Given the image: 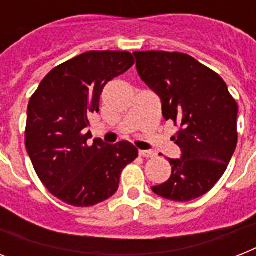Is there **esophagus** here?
Masks as SVG:
<instances>
[{
  "mask_svg": "<svg viewBox=\"0 0 256 256\" xmlns=\"http://www.w3.org/2000/svg\"><path fill=\"white\" fill-rule=\"evenodd\" d=\"M140 156H144V158H154L156 154L154 152H150V150H140Z\"/></svg>",
  "mask_w": 256,
  "mask_h": 256,
  "instance_id": "34e87169",
  "label": "esophagus"
}]
</instances>
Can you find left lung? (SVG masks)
Segmentation results:
<instances>
[{
	"label": "left lung",
	"instance_id": "obj_1",
	"mask_svg": "<svg viewBox=\"0 0 256 256\" xmlns=\"http://www.w3.org/2000/svg\"><path fill=\"white\" fill-rule=\"evenodd\" d=\"M134 57L140 80L160 98L164 118L179 124L172 140L180 158L168 160L171 176L152 190L175 202L199 198L215 186L234 154L238 104L218 74L187 54L136 52Z\"/></svg>",
	"mask_w": 256,
	"mask_h": 256
}]
</instances>
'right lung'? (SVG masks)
Listing matches in <instances>:
<instances>
[{"instance_id": "1", "label": "right lung", "mask_w": 256, "mask_h": 256, "mask_svg": "<svg viewBox=\"0 0 256 256\" xmlns=\"http://www.w3.org/2000/svg\"><path fill=\"white\" fill-rule=\"evenodd\" d=\"M132 65L128 52H88L54 68L30 98L26 150L38 178L62 202L76 207L104 202L138 156L128 140L108 144L96 138L92 144L88 132L106 84Z\"/></svg>"}]
</instances>
